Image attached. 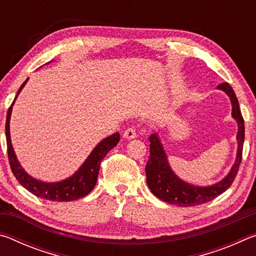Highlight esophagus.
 <instances>
[{
  "label": "esophagus",
  "mask_w": 256,
  "mask_h": 256,
  "mask_svg": "<svg viewBox=\"0 0 256 256\" xmlns=\"http://www.w3.org/2000/svg\"><path fill=\"white\" fill-rule=\"evenodd\" d=\"M124 138H126V140H133V138H136V130L130 128L128 130H125V132L123 134Z\"/></svg>",
  "instance_id": "obj_1"
}]
</instances>
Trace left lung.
I'll list each match as a JSON object with an SVG mask.
<instances>
[{
    "instance_id": "obj_1",
    "label": "left lung",
    "mask_w": 256,
    "mask_h": 256,
    "mask_svg": "<svg viewBox=\"0 0 256 256\" xmlns=\"http://www.w3.org/2000/svg\"><path fill=\"white\" fill-rule=\"evenodd\" d=\"M216 88L226 92L230 99L232 106V115L238 124V132L236 136L238 144L236 162L232 164L228 175L218 183L210 186H196L188 184L182 180L172 170L158 133L151 134L149 138L150 157L146 166V184H148L151 192L164 202L178 206H194L203 204V203L214 200L220 194H222L224 190L230 188L234 180H235L242 162V144H244L245 136L244 120H242L237 97L230 84L224 82V84H219Z\"/></svg>"
}]
</instances>
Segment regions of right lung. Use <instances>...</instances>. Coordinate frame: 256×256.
I'll list each match as a JSON object with an SVG mask.
<instances>
[{"instance_id": "1", "label": "right lung", "mask_w": 256, "mask_h": 256, "mask_svg": "<svg viewBox=\"0 0 256 256\" xmlns=\"http://www.w3.org/2000/svg\"><path fill=\"white\" fill-rule=\"evenodd\" d=\"M28 79L26 80L16 92L14 102L11 104L6 114V146H8V162H10L11 170L18 180L19 183L24 186L26 190H28L30 193L38 198H45L50 201H58V202H68L76 201L78 198L86 196V194L92 192L94 185L97 183V177L99 172V166L105 156L114 148V146L120 142V134L116 132L112 136L104 138L102 141L94 146L92 154L88 156L86 162L81 164V167L74 174L60 182L56 183H46V182L38 180L34 178L21 167L20 162L16 159L14 154V146L11 144L10 138V118L12 112V106L14 105V102L21 90L27 84Z\"/></svg>"}]
</instances>
